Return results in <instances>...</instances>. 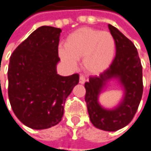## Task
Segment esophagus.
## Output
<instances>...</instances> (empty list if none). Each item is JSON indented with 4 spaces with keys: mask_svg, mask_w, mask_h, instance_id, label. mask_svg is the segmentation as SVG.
Here are the masks:
<instances>
[{
    "mask_svg": "<svg viewBox=\"0 0 151 151\" xmlns=\"http://www.w3.org/2000/svg\"><path fill=\"white\" fill-rule=\"evenodd\" d=\"M85 81H86L85 77H84V76H81V77H80V83H81V84H84Z\"/></svg>",
    "mask_w": 151,
    "mask_h": 151,
    "instance_id": "34e87169",
    "label": "esophagus"
}]
</instances>
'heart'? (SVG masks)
I'll return each mask as SVG.
<instances>
[{"label": "heart", "mask_w": 151, "mask_h": 151, "mask_svg": "<svg viewBox=\"0 0 151 151\" xmlns=\"http://www.w3.org/2000/svg\"><path fill=\"white\" fill-rule=\"evenodd\" d=\"M116 44L110 32L81 27L70 33L59 49L60 58L74 68L82 58L83 69L91 74L106 70L114 62Z\"/></svg>", "instance_id": "heart-1"}]
</instances>
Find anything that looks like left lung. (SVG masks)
Returning a JSON list of instances; mask_svg holds the SVG:
<instances>
[{
  "label": "left lung",
  "instance_id": "8db88e82",
  "mask_svg": "<svg viewBox=\"0 0 151 151\" xmlns=\"http://www.w3.org/2000/svg\"><path fill=\"white\" fill-rule=\"evenodd\" d=\"M108 28L115 40L116 55L107 70L89 77L85 83V101L92 124L103 131L115 132L130 124L141 102L142 66L132 42L114 26L109 24ZM112 80L122 87L123 96L116 106L106 109L100 104L99 96Z\"/></svg>",
  "mask_w": 151,
  "mask_h": 151
}]
</instances>
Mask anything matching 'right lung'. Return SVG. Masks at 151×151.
<instances>
[{
    "label": "right lung",
    "mask_w": 151,
    "mask_h": 151,
    "mask_svg": "<svg viewBox=\"0 0 151 151\" xmlns=\"http://www.w3.org/2000/svg\"><path fill=\"white\" fill-rule=\"evenodd\" d=\"M62 29L42 26L23 41L10 56L8 95L18 119L26 126L43 130L63 116L64 104L80 76H61L58 45Z\"/></svg>",
    "instance_id": "1"
}]
</instances>
